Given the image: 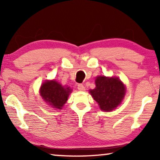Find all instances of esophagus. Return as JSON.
<instances>
[{
	"label": "esophagus",
	"mask_w": 160,
	"mask_h": 160,
	"mask_svg": "<svg viewBox=\"0 0 160 160\" xmlns=\"http://www.w3.org/2000/svg\"><path fill=\"white\" fill-rule=\"evenodd\" d=\"M78 89L79 91H84L85 89V87L82 84H78Z\"/></svg>",
	"instance_id": "esophagus-1"
}]
</instances>
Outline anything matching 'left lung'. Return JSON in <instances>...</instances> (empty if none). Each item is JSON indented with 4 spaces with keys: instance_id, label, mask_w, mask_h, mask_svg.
Wrapping results in <instances>:
<instances>
[{
    "instance_id": "obj_1",
    "label": "left lung",
    "mask_w": 160,
    "mask_h": 160,
    "mask_svg": "<svg viewBox=\"0 0 160 160\" xmlns=\"http://www.w3.org/2000/svg\"><path fill=\"white\" fill-rule=\"evenodd\" d=\"M95 84V88L89 92L101 110L112 111L121 103L125 95V87L119 78L98 76Z\"/></svg>"
}]
</instances>
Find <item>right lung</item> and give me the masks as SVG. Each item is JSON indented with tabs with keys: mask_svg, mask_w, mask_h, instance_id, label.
<instances>
[{
	"mask_svg": "<svg viewBox=\"0 0 160 160\" xmlns=\"http://www.w3.org/2000/svg\"><path fill=\"white\" fill-rule=\"evenodd\" d=\"M72 89L63 87L56 81H47L41 87V97L53 108L61 109L66 102Z\"/></svg>",
	"mask_w": 160,
	"mask_h": 160,
	"instance_id": "obj_1",
	"label": "right lung"
}]
</instances>
